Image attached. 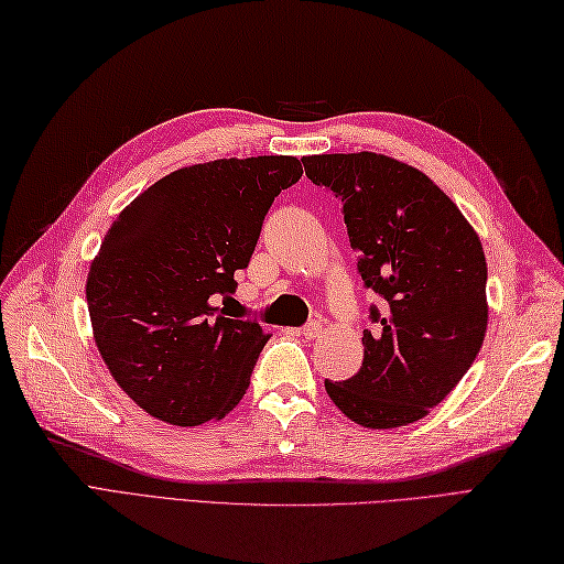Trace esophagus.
Segmentation results:
<instances>
[{"instance_id": "34e87169", "label": "esophagus", "mask_w": 564, "mask_h": 564, "mask_svg": "<svg viewBox=\"0 0 564 564\" xmlns=\"http://www.w3.org/2000/svg\"><path fill=\"white\" fill-rule=\"evenodd\" d=\"M300 334L305 336L307 340L319 338V336H322V324H319V322H310V324H305V326L300 328Z\"/></svg>"}]
</instances>
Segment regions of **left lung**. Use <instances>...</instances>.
Returning <instances> with one entry per match:
<instances>
[{
  "label": "left lung",
  "instance_id": "8db88e82",
  "mask_svg": "<svg viewBox=\"0 0 564 564\" xmlns=\"http://www.w3.org/2000/svg\"><path fill=\"white\" fill-rule=\"evenodd\" d=\"M302 164L338 197L359 276L381 297V310L369 307L362 367L326 379V393L359 426H408L445 400L481 350V240L436 183L398 159L314 154Z\"/></svg>",
  "mask_w": 564,
  "mask_h": 564
}]
</instances>
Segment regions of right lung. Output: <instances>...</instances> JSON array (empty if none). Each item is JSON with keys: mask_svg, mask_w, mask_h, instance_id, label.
<instances>
[{"mask_svg": "<svg viewBox=\"0 0 564 564\" xmlns=\"http://www.w3.org/2000/svg\"><path fill=\"white\" fill-rule=\"evenodd\" d=\"M295 156L219 159L169 173L128 205L88 273V312L111 377L176 426L221 420L242 400L269 336L230 312L273 197Z\"/></svg>", "mask_w": 564, "mask_h": 564, "instance_id": "1", "label": "right lung"}]
</instances>
